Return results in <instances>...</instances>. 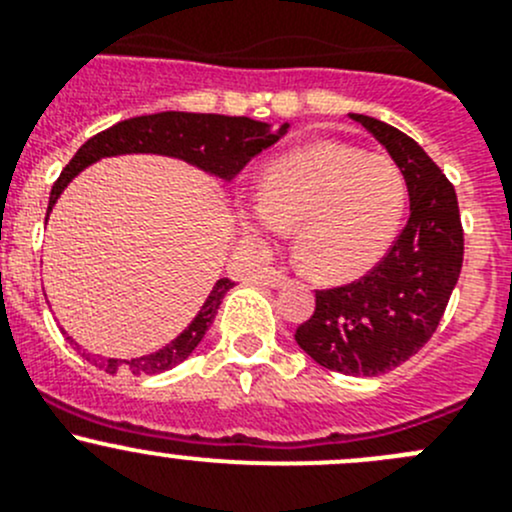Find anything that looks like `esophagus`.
I'll list each match as a JSON object with an SVG mask.
<instances>
[{"mask_svg": "<svg viewBox=\"0 0 512 512\" xmlns=\"http://www.w3.org/2000/svg\"><path fill=\"white\" fill-rule=\"evenodd\" d=\"M261 283H263V286H268V288H278V286H283V283H286V273L276 271V268H268V271H263Z\"/></svg>", "mask_w": 512, "mask_h": 512, "instance_id": "34e87169", "label": "esophagus"}]
</instances>
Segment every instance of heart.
<instances>
[{
    "label": "heart",
    "mask_w": 512,
    "mask_h": 512,
    "mask_svg": "<svg viewBox=\"0 0 512 512\" xmlns=\"http://www.w3.org/2000/svg\"><path fill=\"white\" fill-rule=\"evenodd\" d=\"M406 204L408 184L396 161L321 141L271 161L258 201L239 211V221L256 239L296 225L298 258L313 276L336 281L386 254Z\"/></svg>",
    "instance_id": "1"
}]
</instances>
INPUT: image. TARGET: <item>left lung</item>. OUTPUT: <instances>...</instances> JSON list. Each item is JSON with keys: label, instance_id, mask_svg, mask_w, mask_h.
I'll list each match as a JSON object with an SVG mask.
<instances>
[{"label": "left lung", "instance_id": "8db88e82", "mask_svg": "<svg viewBox=\"0 0 512 512\" xmlns=\"http://www.w3.org/2000/svg\"><path fill=\"white\" fill-rule=\"evenodd\" d=\"M348 116L403 171L411 216L366 276L316 291V311L296 328V343L328 371L371 378L416 356L435 333L463 266V226L453 184L411 136L373 116Z\"/></svg>", "mask_w": 512, "mask_h": 512}]
</instances>
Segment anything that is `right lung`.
I'll use <instances>...</instances> for the list:
<instances>
[{
    "label": "right lung",
    "instance_id": "obj_1",
    "mask_svg": "<svg viewBox=\"0 0 512 512\" xmlns=\"http://www.w3.org/2000/svg\"><path fill=\"white\" fill-rule=\"evenodd\" d=\"M288 124H283L278 131H271V126L263 121H254L249 116H221V114H189V111H161V114L134 116L114 124L111 129L99 131L91 136L82 149L74 154V159L64 166L59 179L54 181L52 194H49V209L57 204L59 194L69 186V181L84 171L94 161L104 156H121V154H161L176 156L189 164L199 166L206 174L219 176V179L231 181L256 154L276 144L286 134ZM234 286L229 278H219L216 286L211 288L209 298L204 301L201 311L196 313L194 321L179 333L171 343L159 348L149 356L131 358H96L91 361L106 373L129 371L134 376H156L169 368L179 366L181 361L191 356L201 338L206 336L209 326L214 323L216 311L224 301L226 291ZM69 338V336H67ZM72 341V338H69ZM74 343V341H72ZM77 346V343H74Z\"/></svg>",
    "mask_w": 512,
    "mask_h": 512
}]
</instances>
